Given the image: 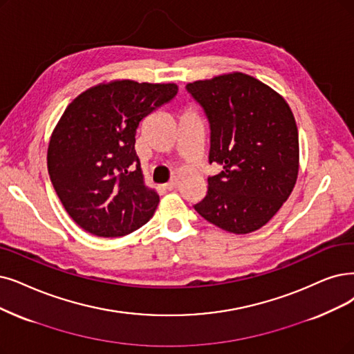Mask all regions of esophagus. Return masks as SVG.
Returning <instances> with one entry per match:
<instances>
[{
    "label": "esophagus",
    "mask_w": 354,
    "mask_h": 354,
    "mask_svg": "<svg viewBox=\"0 0 354 354\" xmlns=\"http://www.w3.org/2000/svg\"><path fill=\"white\" fill-rule=\"evenodd\" d=\"M165 189H167V190H174V189H177V180L168 181L167 185H165Z\"/></svg>",
    "instance_id": "obj_1"
}]
</instances>
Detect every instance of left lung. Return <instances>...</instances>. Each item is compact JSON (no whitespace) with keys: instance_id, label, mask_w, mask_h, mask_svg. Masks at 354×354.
<instances>
[{"instance_id":"8db88e82","label":"left lung","mask_w":354,"mask_h":354,"mask_svg":"<svg viewBox=\"0 0 354 354\" xmlns=\"http://www.w3.org/2000/svg\"><path fill=\"white\" fill-rule=\"evenodd\" d=\"M187 93L203 109L210 131L205 199L193 207L234 234L260 230L290 196L299 169V136L292 110L270 87L234 73L194 81Z\"/></svg>"}]
</instances>
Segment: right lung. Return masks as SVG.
Listing matches in <instances>:
<instances>
[{
	"label": "right lung",
	"instance_id": "right-lung-1",
	"mask_svg": "<svg viewBox=\"0 0 354 354\" xmlns=\"http://www.w3.org/2000/svg\"><path fill=\"white\" fill-rule=\"evenodd\" d=\"M177 91L176 84L113 81L84 91L65 109L49 142L48 171L84 231L123 236L153 215L160 196L144 185L135 136L140 122Z\"/></svg>",
	"mask_w": 354,
	"mask_h": 354
}]
</instances>
